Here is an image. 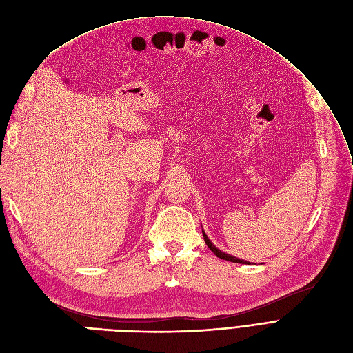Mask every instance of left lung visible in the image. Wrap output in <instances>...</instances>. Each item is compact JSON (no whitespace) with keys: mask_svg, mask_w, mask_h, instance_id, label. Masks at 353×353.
<instances>
[{"mask_svg":"<svg viewBox=\"0 0 353 353\" xmlns=\"http://www.w3.org/2000/svg\"><path fill=\"white\" fill-rule=\"evenodd\" d=\"M203 238H204V242H205V245H208L212 251H213V254L216 255V257H219V259H222V260H228V261H232V263H239V264H251V263H248V261H244V260H241V259H236V257H234V255H230V254H226V252H223V251H221L219 248H216L214 245H213V242L209 239V236L205 235V232L203 230Z\"/></svg>","mask_w":353,"mask_h":353,"instance_id":"8db88e82","label":"left lung"}]
</instances>
